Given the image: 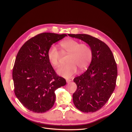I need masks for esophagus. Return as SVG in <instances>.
I'll list each match as a JSON object with an SVG mask.
<instances>
[{
  "label": "esophagus",
  "mask_w": 132,
  "mask_h": 132,
  "mask_svg": "<svg viewBox=\"0 0 132 132\" xmlns=\"http://www.w3.org/2000/svg\"><path fill=\"white\" fill-rule=\"evenodd\" d=\"M71 81H72V80H70V79H67L66 80V82H67V83H68H68H70V82H71Z\"/></svg>",
  "instance_id": "obj_1"
}]
</instances>
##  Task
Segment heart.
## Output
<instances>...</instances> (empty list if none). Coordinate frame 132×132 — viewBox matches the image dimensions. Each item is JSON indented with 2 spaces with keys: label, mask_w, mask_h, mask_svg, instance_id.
<instances>
[{
  "label": "heart",
  "mask_w": 132,
  "mask_h": 132,
  "mask_svg": "<svg viewBox=\"0 0 132 132\" xmlns=\"http://www.w3.org/2000/svg\"><path fill=\"white\" fill-rule=\"evenodd\" d=\"M60 46L62 53L69 54L68 63L61 66L58 70L59 75L65 78H71L77 71L78 68L82 71L86 69L91 62L93 52L88 44H80L79 42L73 39H68L61 42ZM60 54L57 48L52 45L47 52V58L53 67L59 64Z\"/></svg>",
  "instance_id": "b5f03b06"
}]
</instances>
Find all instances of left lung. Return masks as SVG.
Returning a JSON list of instances; mask_svg holds the SVG:
<instances>
[{
  "label": "left lung",
  "mask_w": 132,
  "mask_h": 132,
  "mask_svg": "<svg viewBox=\"0 0 132 132\" xmlns=\"http://www.w3.org/2000/svg\"><path fill=\"white\" fill-rule=\"evenodd\" d=\"M87 43L93 57L87 70L74 79L77 89L73 95L74 104L81 111L99 110L108 101L116 87L117 66L112 51L103 42L87 34H68Z\"/></svg>",
  "instance_id": "1"
}]
</instances>
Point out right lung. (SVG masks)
<instances>
[{"instance_id":"add662e5","label":"right lung","mask_w":132,"mask_h":132,"mask_svg":"<svg viewBox=\"0 0 132 132\" xmlns=\"http://www.w3.org/2000/svg\"><path fill=\"white\" fill-rule=\"evenodd\" d=\"M66 34H39L22 46L16 57L12 77L15 96L27 109L43 113L53 106L54 92L66 84L55 72L47 58L51 45Z\"/></svg>"}]
</instances>
